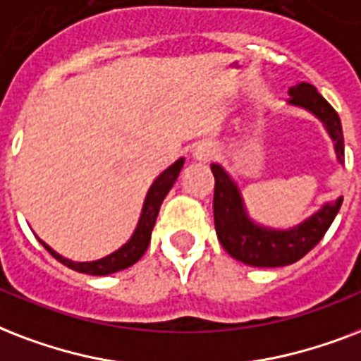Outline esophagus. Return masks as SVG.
Instances as JSON below:
<instances>
[{
  "label": "esophagus",
  "mask_w": 361,
  "mask_h": 361,
  "mask_svg": "<svg viewBox=\"0 0 361 361\" xmlns=\"http://www.w3.org/2000/svg\"><path fill=\"white\" fill-rule=\"evenodd\" d=\"M214 154H216V150L212 149V145H207V142L197 145L194 150V158L200 161H209L211 158H214Z\"/></svg>",
  "instance_id": "34e87169"
}]
</instances>
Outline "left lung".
Instances as JSON below:
<instances>
[{
	"label": "left lung",
	"mask_w": 361,
	"mask_h": 361,
	"mask_svg": "<svg viewBox=\"0 0 361 361\" xmlns=\"http://www.w3.org/2000/svg\"><path fill=\"white\" fill-rule=\"evenodd\" d=\"M288 94L290 105L305 109L322 122L329 137L334 139L337 160L345 164L343 128L335 109L309 82L292 86ZM211 171L214 175L212 211L219 241L230 256L252 267H282L303 258L320 243L343 203V197L329 201L320 211L290 230L264 228L250 220L243 203L241 192L224 171V167L212 164Z\"/></svg>",
	"instance_id": "8db88e82"
}]
</instances>
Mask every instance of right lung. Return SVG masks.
Returning a JSON list of instances; mask_svg holds the SVG:
<instances>
[{
    "label": "right lung",
    "mask_w": 361,
    "mask_h": 361,
    "mask_svg": "<svg viewBox=\"0 0 361 361\" xmlns=\"http://www.w3.org/2000/svg\"><path fill=\"white\" fill-rule=\"evenodd\" d=\"M184 166V158L177 160L173 166H169L166 171L161 173L160 177L156 178L152 186H150L149 194L145 197V205H142L141 219H139V224H137L133 235L124 247H120L116 252L109 254L105 258L96 259V262H71V259L63 258L58 252H54L52 248L43 243L41 239V245H43L47 250H49L52 256H54L58 262H61L63 265H67L69 269L79 271V273H86V275H111V273H116V271H122L126 267H130L135 262L141 259V256L147 252L150 243V235H152V228L156 224V219H158V212H160L161 201L166 200L167 192L173 188V184L177 180L178 173Z\"/></svg>",
    "instance_id": "obj_1"
}]
</instances>
